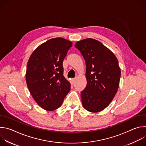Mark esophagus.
<instances>
[{
  "label": "esophagus",
  "mask_w": 146,
  "mask_h": 146,
  "mask_svg": "<svg viewBox=\"0 0 146 146\" xmlns=\"http://www.w3.org/2000/svg\"><path fill=\"white\" fill-rule=\"evenodd\" d=\"M75 80H76V78H72V82H74V81H75Z\"/></svg>",
  "instance_id": "34e87169"
}]
</instances>
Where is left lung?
Here are the masks:
<instances>
[{
	"label": "left lung",
	"instance_id": "1",
	"mask_svg": "<svg viewBox=\"0 0 146 146\" xmlns=\"http://www.w3.org/2000/svg\"><path fill=\"white\" fill-rule=\"evenodd\" d=\"M86 64L87 86L81 92L84 108L92 113L106 108L119 87L121 69L115 55L100 41L91 38L75 44Z\"/></svg>",
	"mask_w": 146,
	"mask_h": 146
}]
</instances>
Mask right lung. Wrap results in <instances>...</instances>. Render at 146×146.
I'll use <instances>...</instances> for the list:
<instances>
[{
    "mask_svg": "<svg viewBox=\"0 0 146 146\" xmlns=\"http://www.w3.org/2000/svg\"><path fill=\"white\" fill-rule=\"evenodd\" d=\"M72 46L69 40L52 38L40 45L29 59L27 84L34 100L46 110L60 107L70 90V83L63 74L62 64Z\"/></svg>",
    "mask_w": 146,
    "mask_h": 146,
    "instance_id": "right-lung-1",
    "label": "right lung"
}]
</instances>
